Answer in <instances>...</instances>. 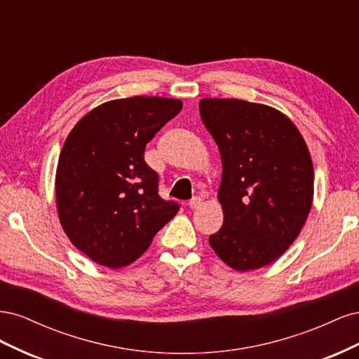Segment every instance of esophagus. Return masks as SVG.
<instances>
[{
    "label": "esophagus",
    "mask_w": 359,
    "mask_h": 359,
    "mask_svg": "<svg viewBox=\"0 0 359 359\" xmlns=\"http://www.w3.org/2000/svg\"><path fill=\"white\" fill-rule=\"evenodd\" d=\"M187 205H189V208L196 210V208H199V206L202 205V199L201 198H193Z\"/></svg>",
    "instance_id": "34e87169"
}]
</instances>
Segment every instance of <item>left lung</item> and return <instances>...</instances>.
<instances>
[{"label": "left lung", "instance_id": "8db88e82", "mask_svg": "<svg viewBox=\"0 0 359 359\" xmlns=\"http://www.w3.org/2000/svg\"><path fill=\"white\" fill-rule=\"evenodd\" d=\"M201 118L223 163V226L210 245L235 271L274 262L297 240L313 203L306 140L274 107L238 99H202Z\"/></svg>", "mask_w": 359, "mask_h": 359}]
</instances>
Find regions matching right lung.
Wrapping results in <instances>:
<instances>
[{
  "label": "right lung",
  "mask_w": 359,
  "mask_h": 359,
  "mask_svg": "<svg viewBox=\"0 0 359 359\" xmlns=\"http://www.w3.org/2000/svg\"><path fill=\"white\" fill-rule=\"evenodd\" d=\"M182 102L137 95L94 107L73 127L61 149L55 196L73 245L107 268L133 264L180 210L158 196V175L145 147Z\"/></svg>",
  "instance_id": "add662e5"
}]
</instances>
